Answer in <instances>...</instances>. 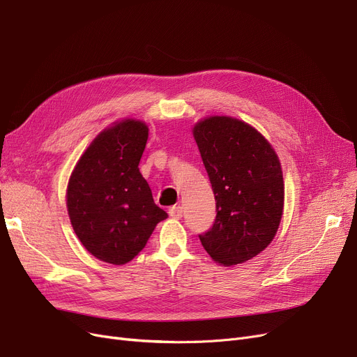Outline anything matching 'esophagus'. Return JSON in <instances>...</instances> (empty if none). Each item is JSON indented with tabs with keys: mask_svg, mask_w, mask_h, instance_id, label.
I'll use <instances>...</instances> for the list:
<instances>
[{
	"mask_svg": "<svg viewBox=\"0 0 357 357\" xmlns=\"http://www.w3.org/2000/svg\"><path fill=\"white\" fill-rule=\"evenodd\" d=\"M182 214H183V210L181 206H174L169 208V215L174 217V219H181Z\"/></svg>",
	"mask_w": 357,
	"mask_h": 357,
	"instance_id": "34e87169",
	"label": "esophagus"
}]
</instances>
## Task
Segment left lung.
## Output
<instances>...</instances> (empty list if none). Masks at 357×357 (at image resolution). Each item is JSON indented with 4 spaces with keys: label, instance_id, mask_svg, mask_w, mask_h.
I'll return each instance as SVG.
<instances>
[{
    "label": "left lung",
    "instance_id": "left-lung-1",
    "mask_svg": "<svg viewBox=\"0 0 357 357\" xmlns=\"http://www.w3.org/2000/svg\"><path fill=\"white\" fill-rule=\"evenodd\" d=\"M215 198V219L199 241L229 267L254 258L274 239L283 214L284 183L271 144L230 116H210L192 130Z\"/></svg>",
    "mask_w": 357,
    "mask_h": 357
}]
</instances>
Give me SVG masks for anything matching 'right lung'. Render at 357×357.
<instances>
[{
    "label": "right lung",
    "mask_w": 357,
    "mask_h": 357,
    "mask_svg": "<svg viewBox=\"0 0 357 357\" xmlns=\"http://www.w3.org/2000/svg\"><path fill=\"white\" fill-rule=\"evenodd\" d=\"M149 138L144 122L123 119L102 131L77 162L67 208L86 250L109 264H127L167 213L154 204L138 163Z\"/></svg>",
    "instance_id": "right-lung-1"
}]
</instances>
